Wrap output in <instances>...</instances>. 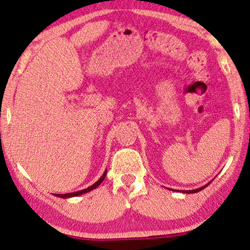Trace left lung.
Returning a JSON list of instances; mask_svg holds the SVG:
<instances>
[{
	"instance_id": "obj_1",
	"label": "left lung",
	"mask_w": 250,
	"mask_h": 250,
	"mask_svg": "<svg viewBox=\"0 0 250 250\" xmlns=\"http://www.w3.org/2000/svg\"><path fill=\"white\" fill-rule=\"evenodd\" d=\"M210 183H211V182H208V184H206L204 186H202V188H195V189H191V191H180V192H182V193H188V194H189V193H197V192L202 191L203 188H206L207 186H208V184H210ZM172 191H174V189H172ZM177 191H178V189H177Z\"/></svg>"
}]
</instances>
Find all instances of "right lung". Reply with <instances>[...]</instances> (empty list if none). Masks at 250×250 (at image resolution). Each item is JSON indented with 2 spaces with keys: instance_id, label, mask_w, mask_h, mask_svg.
<instances>
[{
  "instance_id": "obj_1",
  "label": "right lung",
  "mask_w": 250,
  "mask_h": 250,
  "mask_svg": "<svg viewBox=\"0 0 250 250\" xmlns=\"http://www.w3.org/2000/svg\"><path fill=\"white\" fill-rule=\"evenodd\" d=\"M105 175H106V169H105V172L103 173L102 176L100 177V180L98 182H95V183L93 184V185L88 186L87 188L82 189V191H77V192H73V193H66V194H55V195L58 196V197H62V199H68V197H74V196H78V195L85 194V193H87L89 191H92V189H94V188H98V186L104 181V178H105Z\"/></svg>"
}]
</instances>
